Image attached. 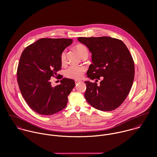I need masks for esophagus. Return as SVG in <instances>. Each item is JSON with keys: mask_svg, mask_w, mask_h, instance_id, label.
Masks as SVG:
<instances>
[{"mask_svg": "<svg viewBox=\"0 0 157 157\" xmlns=\"http://www.w3.org/2000/svg\"><path fill=\"white\" fill-rule=\"evenodd\" d=\"M82 82V81H80V80H75V83L76 84V85H77L78 83H81Z\"/></svg>", "mask_w": 157, "mask_h": 157, "instance_id": "1", "label": "esophagus"}]
</instances>
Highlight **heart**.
<instances>
[{
	"instance_id": "heart-1",
	"label": "heart",
	"mask_w": 157,
	"mask_h": 157,
	"mask_svg": "<svg viewBox=\"0 0 157 157\" xmlns=\"http://www.w3.org/2000/svg\"><path fill=\"white\" fill-rule=\"evenodd\" d=\"M75 49L77 51L79 56L82 57L84 56L89 54L88 49L83 44H78L75 45ZM67 59V52L65 50H63L60 54V62L62 64H65L66 63ZM85 72V68L82 66H75L72 65L65 71V76L69 78L78 80L80 79Z\"/></svg>"
}]
</instances>
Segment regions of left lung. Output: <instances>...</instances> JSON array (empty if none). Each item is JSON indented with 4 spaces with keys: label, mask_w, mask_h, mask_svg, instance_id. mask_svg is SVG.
Returning <instances> with one entry per match:
<instances>
[{
    "label": "left lung",
    "mask_w": 157,
    "mask_h": 157,
    "mask_svg": "<svg viewBox=\"0 0 157 157\" xmlns=\"http://www.w3.org/2000/svg\"><path fill=\"white\" fill-rule=\"evenodd\" d=\"M92 53L93 62L88 77L98 82H85V97L94 108L111 111L118 108L129 94L134 79V62L125 44L110 37H78Z\"/></svg>",
    "instance_id": "obj_1"
}]
</instances>
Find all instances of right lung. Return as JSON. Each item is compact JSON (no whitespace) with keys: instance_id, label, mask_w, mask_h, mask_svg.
<instances>
[{"instance_id":"right-lung-1","label":"right lung","mask_w":157,"mask_h":157,"mask_svg":"<svg viewBox=\"0 0 157 157\" xmlns=\"http://www.w3.org/2000/svg\"><path fill=\"white\" fill-rule=\"evenodd\" d=\"M72 42L70 39L43 38L23 51L17 71L18 85L26 103L40 115H52L67 106L74 80L63 78L60 85L52 87L50 78L57 77L62 67L60 54ZM62 77L60 75L57 78Z\"/></svg>"}]
</instances>
